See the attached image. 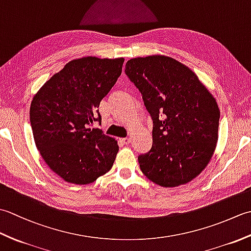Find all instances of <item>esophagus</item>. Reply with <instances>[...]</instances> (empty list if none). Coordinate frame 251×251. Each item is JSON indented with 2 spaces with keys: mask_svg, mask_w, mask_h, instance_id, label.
I'll return each instance as SVG.
<instances>
[{
  "mask_svg": "<svg viewBox=\"0 0 251 251\" xmlns=\"http://www.w3.org/2000/svg\"><path fill=\"white\" fill-rule=\"evenodd\" d=\"M120 142L122 145H129L130 143V138H121Z\"/></svg>",
  "mask_w": 251,
  "mask_h": 251,
  "instance_id": "34e87169",
  "label": "esophagus"
}]
</instances>
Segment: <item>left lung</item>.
<instances>
[{"label": "left lung", "mask_w": 251, "mask_h": 251, "mask_svg": "<svg viewBox=\"0 0 251 251\" xmlns=\"http://www.w3.org/2000/svg\"><path fill=\"white\" fill-rule=\"evenodd\" d=\"M125 74L153 121V145L138 156L141 172L165 188L197 177L214 154L220 111L196 74L166 56L134 58Z\"/></svg>", "instance_id": "left-lung-1"}]
</instances>
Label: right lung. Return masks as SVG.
Wrapping results in <instances>:
<instances>
[{"instance_id": "right-lung-1", "label": "right lung", "mask_w": 251, "mask_h": 251, "mask_svg": "<svg viewBox=\"0 0 251 251\" xmlns=\"http://www.w3.org/2000/svg\"><path fill=\"white\" fill-rule=\"evenodd\" d=\"M123 63L124 58L72 60L32 100L30 123L37 150L67 182L92 183L113 166L119 146L92 126L101 124L100 101L120 77Z\"/></svg>"}]
</instances>
